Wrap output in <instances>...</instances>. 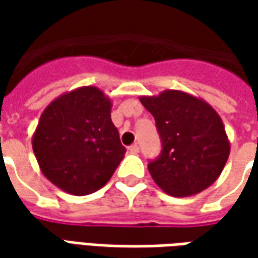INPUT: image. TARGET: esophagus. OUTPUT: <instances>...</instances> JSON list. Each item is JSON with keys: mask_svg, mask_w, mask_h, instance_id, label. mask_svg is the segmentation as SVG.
Listing matches in <instances>:
<instances>
[{"mask_svg": "<svg viewBox=\"0 0 258 258\" xmlns=\"http://www.w3.org/2000/svg\"><path fill=\"white\" fill-rule=\"evenodd\" d=\"M129 152H131V154H138V152H139V146L136 144H134L132 146H129Z\"/></svg>", "mask_w": 258, "mask_h": 258, "instance_id": "34e87169", "label": "esophagus"}]
</instances>
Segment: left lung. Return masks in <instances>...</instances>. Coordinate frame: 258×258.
Returning a JSON list of instances; mask_svg holds the SVG:
<instances>
[{
	"instance_id": "obj_1",
	"label": "left lung",
	"mask_w": 258,
	"mask_h": 258,
	"mask_svg": "<svg viewBox=\"0 0 258 258\" xmlns=\"http://www.w3.org/2000/svg\"><path fill=\"white\" fill-rule=\"evenodd\" d=\"M155 117L161 156L148 165L155 183L171 197H191L211 186L223 172L230 141L213 106L182 90L141 96Z\"/></svg>"
}]
</instances>
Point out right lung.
Listing matches in <instances>:
<instances>
[{
  "label": "right lung",
  "mask_w": 258,
  "mask_h": 258,
  "mask_svg": "<svg viewBox=\"0 0 258 258\" xmlns=\"http://www.w3.org/2000/svg\"><path fill=\"white\" fill-rule=\"evenodd\" d=\"M110 112V97L94 86L60 94L43 110L33 151L41 172L61 191L96 192L123 159L126 149Z\"/></svg>",
  "instance_id": "obj_1"
}]
</instances>
